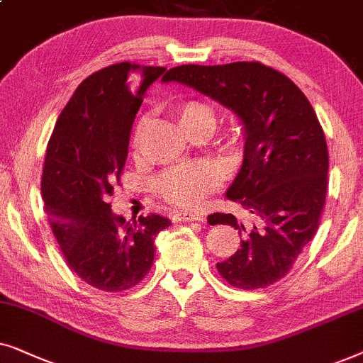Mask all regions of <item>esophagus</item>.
Masks as SVG:
<instances>
[{"label": "esophagus", "mask_w": 363, "mask_h": 363, "mask_svg": "<svg viewBox=\"0 0 363 363\" xmlns=\"http://www.w3.org/2000/svg\"><path fill=\"white\" fill-rule=\"evenodd\" d=\"M172 222H191V220H204V216L196 214V212H187V211H179L172 212L171 216Z\"/></svg>", "instance_id": "1"}]
</instances>
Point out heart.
Here are the masks:
<instances>
[{"mask_svg":"<svg viewBox=\"0 0 363 363\" xmlns=\"http://www.w3.org/2000/svg\"><path fill=\"white\" fill-rule=\"evenodd\" d=\"M172 113L187 134L211 133L216 125V111L211 104L199 99H186L172 106ZM143 124V123H141ZM138 125L134 134V146L141 131ZM219 184V172L209 164H191L169 169L156 181L157 194L179 207H194L211 194Z\"/></svg>","mask_w":363,"mask_h":363,"instance_id":"1","label":"heart"}]
</instances>
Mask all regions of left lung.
Masks as SVG:
<instances>
[{"instance_id":"1","label":"left lung","mask_w":363,"mask_h":363,"mask_svg":"<svg viewBox=\"0 0 363 363\" xmlns=\"http://www.w3.org/2000/svg\"><path fill=\"white\" fill-rule=\"evenodd\" d=\"M162 81L191 86L242 121L244 162L225 196L240 204L245 219L222 212L207 217L211 225L238 229L242 240L217 270L244 291L279 282L317 234L325 206L328 151L312 104L286 74L259 61L182 65Z\"/></svg>"}]
</instances>
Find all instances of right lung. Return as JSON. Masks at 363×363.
I'll use <instances>...</instances> for the list:
<instances>
[{
	"instance_id": "right-lung-1",
	"label": "right lung",
	"mask_w": 363,
	"mask_h": 363,
	"mask_svg": "<svg viewBox=\"0 0 363 363\" xmlns=\"http://www.w3.org/2000/svg\"><path fill=\"white\" fill-rule=\"evenodd\" d=\"M166 67L118 62L77 86L46 147L45 211L62 257L99 291L121 292L146 277L154 239L171 220L157 214L125 222L108 197L121 186L131 128L149 86Z\"/></svg>"
}]
</instances>
